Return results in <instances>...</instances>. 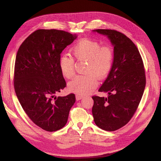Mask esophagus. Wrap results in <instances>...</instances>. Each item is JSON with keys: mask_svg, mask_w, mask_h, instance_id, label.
<instances>
[{"mask_svg": "<svg viewBox=\"0 0 161 161\" xmlns=\"http://www.w3.org/2000/svg\"><path fill=\"white\" fill-rule=\"evenodd\" d=\"M82 98H83V96L80 95H76V101H79L81 99H82Z\"/></svg>", "mask_w": 161, "mask_h": 161, "instance_id": "34e87169", "label": "esophagus"}]
</instances>
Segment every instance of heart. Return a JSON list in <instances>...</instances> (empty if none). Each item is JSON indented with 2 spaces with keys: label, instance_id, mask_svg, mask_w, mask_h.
<instances>
[{
  "label": "heart",
  "instance_id": "heart-1",
  "mask_svg": "<svg viewBox=\"0 0 161 161\" xmlns=\"http://www.w3.org/2000/svg\"><path fill=\"white\" fill-rule=\"evenodd\" d=\"M72 52L78 61L87 62L84 72L86 75L75 77L69 82L68 89L77 94H89L98 84L97 78L101 80L109 75L114 64V52L110 47H101L99 42L83 38L72 47ZM59 66L62 75L66 79L74 76L75 61L70 56H62Z\"/></svg>",
  "mask_w": 161,
  "mask_h": 161
}]
</instances>
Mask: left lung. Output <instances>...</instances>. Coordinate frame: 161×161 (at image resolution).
Here are the masks:
<instances>
[{
	"label": "left lung",
	"instance_id": "left-lung-1",
	"mask_svg": "<svg viewBox=\"0 0 161 161\" xmlns=\"http://www.w3.org/2000/svg\"><path fill=\"white\" fill-rule=\"evenodd\" d=\"M105 36L114 46L112 69L99 92L108 97H92V114L95 124L102 130L115 131L132 118L144 93L146 76L143 61L136 45L124 34L111 30H95Z\"/></svg>",
	"mask_w": 161,
	"mask_h": 161
}]
</instances>
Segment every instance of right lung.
Returning <instances> with one entry per match:
<instances>
[{"mask_svg":"<svg viewBox=\"0 0 161 161\" xmlns=\"http://www.w3.org/2000/svg\"><path fill=\"white\" fill-rule=\"evenodd\" d=\"M77 38L56 30H38L19 47L14 64V87L23 109L43 130L55 131L66 124L75 94L58 97L66 86L60 71V53Z\"/></svg>","mask_w":161,"mask_h":161,"instance_id":"add662e5","label":"right lung"}]
</instances>
